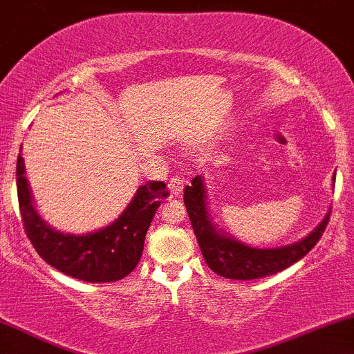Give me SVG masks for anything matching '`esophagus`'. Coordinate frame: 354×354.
Segmentation results:
<instances>
[{
  "label": "esophagus",
  "instance_id": "1",
  "mask_svg": "<svg viewBox=\"0 0 354 354\" xmlns=\"http://www.w3.org/2000/svg\"><path fill=\"white\" fill-rule=\"evenodd\" d=\"M183 188H185V181H183V178H180V176H173L171 180L168 181L169 193L174 194V196H178V194L183 191Z\"/></svg>",
  "mask_w": 354,
  "mask_h": 354
}]
</instances>
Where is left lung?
I'll return each instance as SVG.
<instances>
[{"mask_svg": "<svg viewBox=\"0 0 354 354\" xmlns=\"http://www.w3.org/2000/svg\"><path fill=\"white\" fill-rule=\"evenodd\" d=\"M185 205L206 265L216 274L228 279L263 278L295 265L318 243L331 213L328 209L318 226L298 241L276 248H256L239 241L214 221L208 186L203 174L194 176L191 185L185 188Z\"/></svg>", "mask_w": 354, "mask_h": 354, "instance_id": "left-lung-1", "label": "left lung"}]
</instances>
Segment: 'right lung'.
I'll return each mask as SVG.
<instances>
[{"mask_svg": "<svg viewBox=\"0 0 354 354\" xmlns=\"http://www.w3.org/2000/svg\"><path fill=\"white\" fill-rule=\"evenodd\" d=\"M16 188L24 230L38 254L61 273L89 283L118 281L135 270L154 213L168 196L163 181H148L136 189L115 221L96 231L75 234L56 230L36 208L21 148L16 163Z\"/></svg>", "mask_w": 354, "mask_h": 354, "instance_id": "add662e5", "label": "right lung"}]
</instances>
